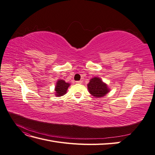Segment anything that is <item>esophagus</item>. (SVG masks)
<instances>
[{
    "instance_id": "1",
    "label": "esophagus",
    "mask_w": 155,
    "mask_h": 155,
    "mask_svg": "<svg viewBox=\"0 0 155 155\" xmlns=\"http://www.w3.org/2000/svg\"><path fill=\"white\" fill-rule=\"evenodd\" d=\"M76 83H78V84H81V83H82V81H81V80H80V81H76Z\"/></svg>"
}]
</instances>
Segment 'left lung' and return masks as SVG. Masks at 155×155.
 <instances>
[{"label": "left lung", "mask_w": 155, "mask_h": 155, "mask_svg": "<svg viewBox=\"0 0 155 155\" xmlns=\"http://www.w3.org/2000/svg\"><path fill=\"white\" fill-rule=\"evenodd\" d=\"M87 86L89 92L95 97L104 96L109 92V89L106 84L97 77L92 78Z\"/></svg>", "instance_id": "1"}]
</instances>
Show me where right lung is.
<instances>
[{"label": "right lung", "instance_id": "1", "mask_svg": "<svg viewBox=\"0 0 155 155\" xmlns=\"http://www.w3.org/2000/svg\"><path fill=\"white\" fill-rule=\"evenodd\" d=\"M70 86V84L65 82L64 80L60 79L56 83V86L55 88V94L57 96H61L67 93V91Z\"/></svg>", "mask_w": 155, "mask_h": 155}]
</instances>
